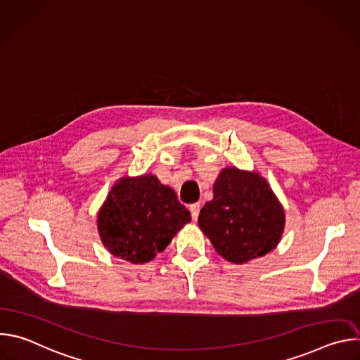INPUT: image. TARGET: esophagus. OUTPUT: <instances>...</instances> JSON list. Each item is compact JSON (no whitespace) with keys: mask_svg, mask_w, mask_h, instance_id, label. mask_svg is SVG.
<instances>
[{"mask_svg":"<svg viewBox=\"0 0 360 360\" xmlns=\"http://www.w3.org/2000/svg\"><path fill=\"white\" fill-rule=\"evenodd\" d=\"M189 211H191V215H192V219L196 221L198 217H199V211H200V203H192L189 207Z\"/></svg>","mask_w":360,"mask_h":360,"instance_id":"obj_1","label":"esophagus"}]
</instances>
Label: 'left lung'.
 Here are the masks:
<instances>
[{
	"label": "left lung",
	"instance_id": "left-lung-1",
	"mask_svg": "<svg viewBox=\"0 0 360 360\" xmlns=\"http://www.w3.org/2000/svg\"><path fill=\"white\" fill-rule=\"evenodd\" d=\"M198 224L222 258L245 264L276 248L285 211L264 176L231 167L221 171Z\"/></svg>",
	"mask_w": 360,
	"mask_h": 360
}]
</instances>
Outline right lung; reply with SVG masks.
<instances>
[{"label": "right lung", "instance_id": "add662e5", "mask_svg": "<svg viewBox=\"0 0 360 360\" xmlns=\"http://www.w3.org/2000/svg\"><path fill=\"white\" fill-rule=\"evenodd\" d=\"M102 243L117 258L146 264L162 252L191 214L155 175L121 178L98 212Z\"/></svg>", "mask_w": 360, "mask_h": 360}]
</instances>
